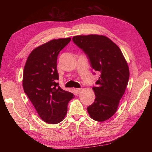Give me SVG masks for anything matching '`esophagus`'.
I'll use <instances>...</instances> for the list:
<instances>
[{"mask_svg": "<svg viewBox=\"0 0 152 152\" xmlns=\"http://www.w3.org/2000/svg\"><path fill=\"white\" fill-rule=\"evenodd\" d=\"M81 90H82L81 88H76V89H75V91L77 92V93H79L81 91Z\"/></svg>", "mask_w": 152, "mask_h": 152, "instance_id": "esophagus-1", "label": "esophagus"}]
</instances>
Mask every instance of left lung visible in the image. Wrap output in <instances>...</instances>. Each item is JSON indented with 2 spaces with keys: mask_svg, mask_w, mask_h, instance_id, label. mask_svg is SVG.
Returning <instances> with one entry per match:
<instances>
[{
  "mask_svg": "<svg viewBox=\"0 0 152 152\" xmlns=\"http://www.w3.org/2000/svg\"><path fill=\"white\" fill-rule=\"evenodd\" d=\"M72 40L88 56L91 66L100 73L94 103L87 107L93 120L103 122L117 112L120 99L126 91L129 69L120 48L112 40L102 35H77Z\"/></svg>",
  "mask_w": 152,
  "mask_h": 152,
  "instance_id": "left-lung-1",
  "label": "left lung"
}]
</instances>
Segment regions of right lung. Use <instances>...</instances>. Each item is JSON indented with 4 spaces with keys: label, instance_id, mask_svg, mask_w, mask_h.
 <instances>
[{
    "label": "right lung",
    "instance_id": "add662e5",
    "mask_svg": "<svg viewBox=\"0 0 152 152\" xmlns=\"http://www.w3.org/2000/svg\"><path fill=\"white\" fill-rule=\"evenodd\" d=\"M71 38L53 39L35 48L27 58L23 75V87L39 117L56 124L65 118L73 94L57 83V57Z\"/></svg>",
    "mask_w": 152,
    "mask_h": 152
}]
</instances>
